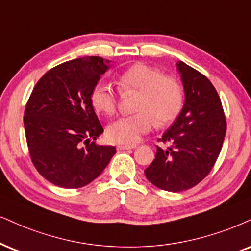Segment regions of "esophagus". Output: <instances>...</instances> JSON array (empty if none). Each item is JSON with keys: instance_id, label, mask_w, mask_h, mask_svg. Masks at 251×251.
<instances>
[{"instance_id": "1", "label": "esophagus", "mask_w": 251, "mask_h": 251, "mask_svg": "<svg viewBox=\"0 0 251 251\" xmlns=\"http://www.w3.org/2000/svg\"><path fill=\"white\" fill-rule=\"evenodd\" d=\"M117 150H129V149H135V144H119L117 145Z\"/></svg>"}]
</instances>
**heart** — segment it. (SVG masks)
Listing matches in <instances>:
<instances>
[{"label":"heart","mask_w":251,"mask_h":251,"mask_svg":"<svg viewBox=\"0 0 251 251\" xmlns=\"http://www.w3.org/2000/svg\"><path fill=\"white\" fill-rule=\"evenodd\" d=\"M119 86L123 93H137V113L121 117L108 126L107 136L114 143H135L154 125H170L182 109L184 91L180 82L149 65H132L120 75ZM91 103L99 113L111 116L117 109V95L108 83L99 82L91 92Z\"/></svg>","instance_id":"1"}]
</instances>
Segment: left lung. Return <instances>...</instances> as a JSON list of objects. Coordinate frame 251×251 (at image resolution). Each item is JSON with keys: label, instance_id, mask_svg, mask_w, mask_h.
<instances>
[{"label": "left lung", "instance_id": "left-lung-1", "mask_svg": "<svg viewBox=\"0 0 251 251\" xmlns=\"http://www.w3.org/2000/svg\"><path fill=\"white\" fill-rule=\"evenodd\" d=\"M185 89V104L157 145L145 177L160 190H190L212 171L226 136V116L218 92L207 76L182 61L177 64Z\"/></svg>", "mask_w": 251, "mask_h": 251}]
</instances>
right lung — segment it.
I'll return each mask as SVG.
<instances>
[{"label": "right lung", "instance_id": "obj_1", "mask_svg": "<svg viewBox=\"0 0 251 251\" xmlns=\"http://www.w3.org/2000/svg\"><path fill=\"white\" fill-rule=\"evenodd\" d=\"M109 61L83 57L49 70L32 89L24 110L30 158L37 171L64 188L83 187L106 169L115 147L99 145L103 132L91 92Z\"/></svg>", "mask_w": 251, "mask_h": 251}]
</instances>
